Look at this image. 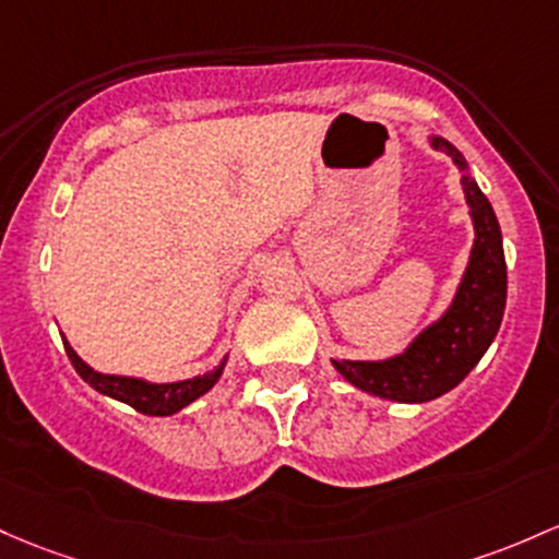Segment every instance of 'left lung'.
I'll list each match as a JSON object with an SVG mask.
<instances>
[{
  "label": "left lung",
  "mask_w": 559,
  "mask_h": 559,
  "mask_svg": "<svg viewBox=\"0 0 559 559\" xmlns=\"http://www.w3.org/2000/svg\"><path fill=\"white\" fill-rule=\"evenodd\" d=\"M435 151H445L462 171V190L469 206L475 241L456 294L438 321L425 326L403 353L384 360H340L334 369L353 388L395 403H427L456 388L480 364L499 334L507 305V262L493 206L477 188L467 162L445 138L429 134Z\"/></svg>",
  "instance_id": "left-lung-1"
}]
</instances>
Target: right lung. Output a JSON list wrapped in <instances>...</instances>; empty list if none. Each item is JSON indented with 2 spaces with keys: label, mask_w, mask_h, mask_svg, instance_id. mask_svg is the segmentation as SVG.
<instances>
[{
  "label": "right lung",
  "mask_w": 559,
  "mask_h": 559,
  "mask_svg": "<svg viewBox=\"0 0 559 559\" xmlns=\"http://www.w3.org/2000/svg\"><path fill=\"white\" fill-rule=\"evenodd\" d=\"M63 345L73 369H76L79 377H82L90 388H95L100 395L127 403V406H132L134 411H140V414L148 416H171L177 414V411L190 406L195 397L206 395V392L219 382L225 364H228V355H225L212 371L199 373V377L193 379H180V382H148V379L143 377H121V373L95 371L90 364H84V360L79 358L76 349L69 345L66 336Z\"/></svg>",
  "instance_id": "obj_1"
}]
</instances>
